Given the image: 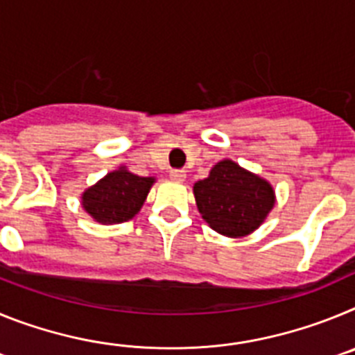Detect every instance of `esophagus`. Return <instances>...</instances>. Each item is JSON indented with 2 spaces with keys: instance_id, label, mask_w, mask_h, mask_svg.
<instances>
[{
  "instance_id": "1",
  "label": "esophagus",
  "mask_w": 355,
  "mask_h": 355,
  "mask_svg": "<svg viewBox=\"0 0 355 355\" xmlns=\"http://www.w3.org/2000/svg\"><path fill=\"white\" fill-rule=\"evenodd\" d=\"M171 180L175 183H183L187 180V172L184 171H171Z\"/></svg>"
}]
</instances>
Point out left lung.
<instances>
[{
    "label": "left lung",
    "mask_w": 355,
    "mask_h": 355,
    "mask_svg": "<svg viewBox=\"0 0 355 355\" xmlns=\"http://www.w3.org/2000/svg\"><path fill=\"white\" fill-rule=\"evenodd\" d=\"M193 196L209 227L227 238L254 233L275 205L274 187L229 158L213 165L208 178L193 184Z\"/></svg>",
    "instance_id": "8db88e82"
}]
</instances>
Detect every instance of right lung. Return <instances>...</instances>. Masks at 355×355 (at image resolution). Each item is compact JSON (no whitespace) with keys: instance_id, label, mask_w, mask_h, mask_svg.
<instances>
[{"instance_id":"add662e5","label":"right lung","mask_w":355,"mask_h":355,"mask_svg":"<svg viewBox=\"0 0 355 355\" xmlns=\"http://www.w3.org/2000/svg\"><path fill=\"white\" fill-rule=\"evenodd\" d=\"M156 178H142L121 165L81 193V206L94 220L114 225L131 220L142 209Z\"/></svg>"}]
</instances>
